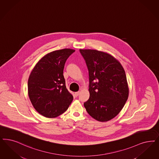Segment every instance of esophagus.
Returning <instances> with one entry per match:
<instances>
[{"instance_id":"34e87169","label":"esophagus","mask_w":159,"mask_h":159,"mask_svg":"<svg viewBox=\"0 0 159 159\" xmlns=\"http://www.w3.org/2000/svg\"><path fill=\"white\" fill-rule=\"evenodd\" d=\"M75 96H79V92H75Z\"/></svg>"}]
</instances>
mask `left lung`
<instances>
[{"instance_id": "obj_1", "label": "left lung", "mask_w": 159, "mask_h": 159, "mask_svg": "<svg viewBox=\"0 0 159 159\" xmlns=\"http://www.w3.org/2000/svg\"><path fill=\"white\" fill-rule=\"evenodd\" d=\"M88 66L90 97L84 106L96 120L104 122L117 115L126 103L129 88L120 63L107 53L80 49Z\"/></svg>"}]
</instances>
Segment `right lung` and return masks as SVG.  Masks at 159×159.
I'll list each match as a JSON object with an SVG mask.
<instances>
[{
  "label": "right lung",
  "instance_id": "right-lung-1",
  "mask_svg": "<svg viewBox=\"0 0 159 159\" xmlns=\"http://www.w3.org/2000/svg\"><path fill=\"white\" fill-rule=\"evenodd\" d=\"M71 49L55 50L43 56L34 67L28 79V94L34 108L48 118L61 115L73 101L63 76L65 64L75 52Z\"/></svg>",
  "mask_w": 159,
  "mask_h": 159
}]
</instances>
